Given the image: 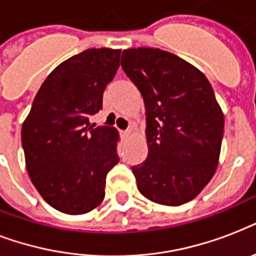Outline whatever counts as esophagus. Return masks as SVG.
Masks as SVG:
<instances>
[{
  "instance_id": "esophagus-1",
  "label": "esophagus",
  "mask_w": 256,
  "mask_h": 256,
  "mask_svg": "<svg viewBox=\"0 0 256 256\" xmlns=\"http://www.w3.org/2000/svg\"><path fill=\"white\" fill-rule=\"evenodd\" d=\"M132 128H130V130H126V132H122V136H126V138H128V136H132Z\"/></svg>"
}]
</instances>
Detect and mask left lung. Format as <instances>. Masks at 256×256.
Here are the masks:
<instances>
[{
  "instance_id": "8db88e82",
  "label": "left lung",
  "mask_w": 256,
  "mask_h": 256,
  "mask_svg": "<svg viewBox=\"0 0 256 256\" xmlns=\"http://www.w3.org/2000/svg\"><path fill=\"white\" fill-rule=\"evenodd\" d=\"M122 69L144 96L148 158L132 166L138 190L164 206L190 202L218 168L224 116L206 76L172 53L124 50Z\"/></svg>"
}]
</instances>
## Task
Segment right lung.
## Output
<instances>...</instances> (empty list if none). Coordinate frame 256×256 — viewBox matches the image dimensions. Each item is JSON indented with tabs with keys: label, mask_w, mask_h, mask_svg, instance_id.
<instances>
[{
	"label": "right lung",
	"mask_w": 256,
	"mask_h": 256,
	"mask_svg": "<svg viewBox=\"0 0 256 256\" xmlns=\"http://www.w3.org/2000/svg\"><path fill=\"white\" fill-rule=\"evenodd\" d=\"M120 49H88L48 76L21 130L26 170L41 196L64 214L94 210L104 198L106 175L118 164L116 128H92Z\"/></svg>",
	"instance_id": "right-lung-1"
}]
</instances>
